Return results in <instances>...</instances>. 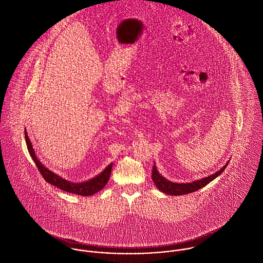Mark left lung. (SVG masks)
<instances>
[{
    "mask_svg": "<svg viewBox=\"0 0 263 263\" xmlns=\"http://www.w3.org/2000/svg\"><path fill=\"white\" fill-rule=\"evenodd\" d=\"M228 165H229V163H227L219 171H217L216 173H214L212 175H209L203 179L196 180V181L190 182V183H175V182L169 181L168 179H166L164 176H162L159 173L156 165H154L153 172H152V179H153L154 183L156 184V186L164 194H167L170 196H181V195L191 194L193 192L199 191L200 189L206 186L209 182H211L217 176H219L226 170Z\"/></svg>",
    "mask_w": 263,
    "mask_h": 263,
    "instance_id": "8db88e82",
    "label": "left lung"
}]
</instances>
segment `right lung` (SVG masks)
<instances>
[{
  "mask_svg": "<svg viewBox=\"0 0 263 263\" xmlns=\"http://www.w3.org/2000/svg\"><path fill=\"white\" fill-rule=\"evenodd\" d=\"M24 135H25V141H26V146H27V151L30 155V157L32 158L35 166L37 167L40 173L42 174V176L44 177V179L48 182L51 183L52 185L66 192V193H70V194H74V195H79V196H92L96 193H98L99 191H101L107 183L109 176H110V172H111V168H112V164H109L100 174H98L96 177L88 180V181H84L81 183H73L70 182L62 177H60L59 175H56L55 173H53L51 170L47 169L36 158L34 151L32 148V144L29 140V137L27 135L26 130H24Z\"/></svg>",
  "mask_w": 263,
  "mask_h": 263,
  "instance_id": "1",
  "label": "right lung"
}]
</instances>
